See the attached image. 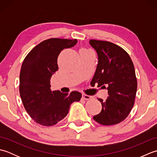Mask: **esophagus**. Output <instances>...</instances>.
Segmentation results:
<instances>
[{
    "label": "esophagus",
    "instance_id": "esophagus-1",
    "mask_svg": "<svg viewBox=\"0 0 157 157\" xmlns=\"http://www.w3.org/2000/svg\"><path fill=\"white\" fill-rule=\"evenodd\" d=\"M82 98L84 100H90L91 98V96L86 94H82Z\"/></svg>",
    "mask_w": 157,
    "mask_h": 157
}]
</instances>
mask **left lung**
I'll list each match as a JSON object with an SVG mask.
<instances>
[{
    "label": "left lung",
    "instance_id": "obj_1",
    "mask_svg": "<svg viewBox=\"0 0 157 157\" xmlns=\"http://www.w3.org/2000/svg\"><path fill=\"white\" fill-rule=\"evenodd\" d=\"M90 44L98 55V63L91 85L108 90L105 101L98 98L102 111L93 117L103 125H112L125 119L134 105L137 78L128 53L108 41L90 40Z\"/></svg>",
    "mask_w": 157,
    "mask_h": 157
}]
</instances>
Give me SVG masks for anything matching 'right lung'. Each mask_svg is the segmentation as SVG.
Wrapping results in <instances>:
<instances>
[{"instance_id": "obj_1", "label": "right lung", "mask_w": 157, "mask_h": 157, "mask_svg": "<svg viewBox=\"0 0 157 157\" xmlns=\"http://www.w3.org/2000/svg\"><path fill=\"white\" fill-rule=\"evenodd\" d=\"M76 39L50 38L36 45L25 56L19 74V93L23 105L38 124L52 126L64 119L81 93L51 91V78L59 69L58 56L63 49L74 46Z\"/></svg>"}]
</instances>
